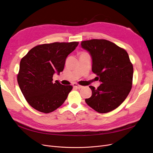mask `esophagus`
<instances>
[{
  "instance_id": "34e87169",
  "label": "esophagus",
  "mask_w": 153,
  "mask_h": 153,
  "mask_svg": "<svg viewBox=\"0 0 153 153\" xmlns=\"http://www.w3.org/2000/svg\"><path fill=\"white\" fill-rule=\"evenodd\" d=\"M73 87L76 88V89H82V88L83 87V86L78 85V84H73Z\"/></svg>"
}]
</instances>
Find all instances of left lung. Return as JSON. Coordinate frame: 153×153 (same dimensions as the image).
<instances>
[{
	"instance_id": "obj_1",
	"label": "left lung",
	"mask_w": 153,
	"mask_h": 153,
	"mask_svg": "<svg viewBox=\"0 0 153 153\" xmlns=\"http://www.w3.org/2000/svg\"><path fill=\"white\" fill-rule=\"evenodd\" d=\"M82 48L92 58V71L101 83L92 90L86 103L96 112L104 114L117 108L127 98L132 87L133 68L126 51L105 39L81 42Z\"/></svg>"
}]
</instances>
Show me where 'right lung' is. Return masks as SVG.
I'll list each match as a JSON object with an SVG mask.
<instances>
[{"mask_svg": "<svg viewBox=\"0 0 153 153\" xmlns=\"http://www.w3.org/2000/svg\"><path fill=\"white\" fill-rule=\"evenodd\" d=\"M78 45L75 41L40 45L22 59L17 80L32 107L48 114L64 103L73 87L53 83V75L63 71L67 57Z\"/></svg>", "mask_w": 153, "mask_h": 153, "instance_id": "1", "label": "right lung"}]
</instances>
